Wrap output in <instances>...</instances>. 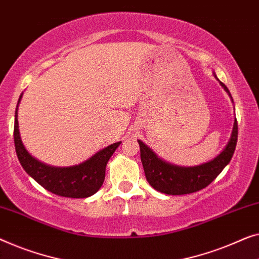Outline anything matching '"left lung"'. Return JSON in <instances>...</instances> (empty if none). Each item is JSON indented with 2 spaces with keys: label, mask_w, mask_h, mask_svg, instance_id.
Returning a JSON list of instances; mask_svg holds the SVG:
<instances>
[{
  "label": "left lung",
  "mask_w": 259,
  "mask_h": 259,
  "mask_svg": "<svg viewBox=\"0 0 259 259\" xmlns=\"http://www.w3.org/2000/svg\"><path fill=\"white\" fill-rule=\"evenodd\" d=\"M220 84L231 97L227 86L222 81H220ZM237 136L238 125L235 119L230 140L226 148L212 160L194 167H181L166 162L160 159L147 145L138 140L146 179L157 192L168 195H185L203 189L210 185L230 162L237 144Z\"/></svg>",
  "instance_id": "obj_1"
}]
</instances>
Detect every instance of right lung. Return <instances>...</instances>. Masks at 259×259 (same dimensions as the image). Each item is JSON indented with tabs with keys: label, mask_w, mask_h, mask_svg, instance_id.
I'll use <instances>...</instances> for the list:
<instances>
[{
	"label": "right lung",
	"mask_w": 259,
	"mask_h": 259,
	"mask_svg": "<svg viewBox=\"0 0 259 259\" xmlns=\"http://www.w3.org/2000/svg\"><path fill=\"white\" fill-rule=\"evenodd\" d=\"M22 95L18 99L21 102ZM17 108L15 111L14 142L18 160L24 170L38 182L43 188L59 196L85 198L98 192L105 180V169L112 154L121 144V141L112 144L102 151L97 152L84 162L71 167H52L40 162L29 154L22 144L18 131Z\"/></svg>",
	"instance_id": "add662e5"
}]
</instances>
